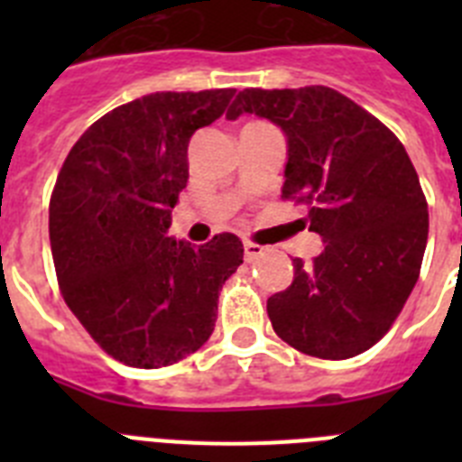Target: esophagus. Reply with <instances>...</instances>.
I'll use <instances>...</instances> for the list:
<instances>
[{
    "mask_svg": "<svg viewBox=\"0 0 462 462\" xmlns=\"http://www.w3.org/2000/svg\"><path fill=\"white\" fill-rule=\"evenodd\" d=\"M263 254V247L254 243H245V261H254Z\"/></svg>",
    "mask_w": 462,
    "mask_h": 462,
    "instance_id": "esophagus-1",
    "label": "esophagus"
}]
</instances>
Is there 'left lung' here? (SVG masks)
<instances>
[{
    "label": "left lung",
    "instance_id": "8db88e82",
    "mask_svg": "<svg viewBox=\"0 0 462 462\" xmlns=\"http://www.w3.org/2000/svg\"><path fill=\"white\" fill-rule=\"evenodd\" d=\"M266 117L287 138L284 199L310 206L324 250L293 259L291 287L268 298L277 336L317 358L379 342L410 298L428 243V203L402 143L324 85L243 89L226 113Z\"/></svg>",
    "mask_w": 462,
    "mask_h": 462
}]
</instances>
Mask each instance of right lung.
Segmentation results:
<instances>
[{
	"label": "right lung",
	"instance_id": "add662e5",
	"mask_svg": "<svg viewBox=\"0 0 462 462\" xmlns=\"http://www.w3.org/2000/svg\"><path fill=\"white\" fill-rule=\"evenodd\" d=\"M236 89L154 92L94 122L51 196V250L69 310L106 354L143 370L194 354L217 321L243 243L169 236L187 187V145L222 117Z\"/></svg>",
	"mask_w": 462,
	"mask_h": 462
}]
</instances>
